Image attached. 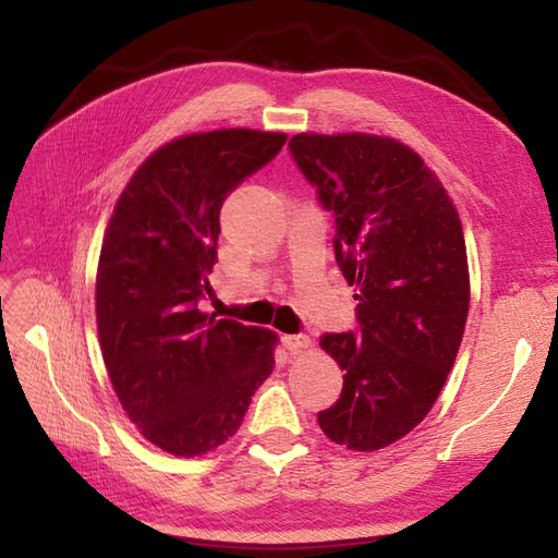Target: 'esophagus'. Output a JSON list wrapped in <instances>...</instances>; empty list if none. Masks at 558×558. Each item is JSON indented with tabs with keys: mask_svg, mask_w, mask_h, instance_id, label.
<instances>
[{
	"mask_svg": "<svg viewBox=\"0 0 558 558\" xmlns=\"http://www.w3.org/2000/svg\"><path fill=\"white\" fill-rule=\"evenodd\" d=\"M281 342H283L286 349L293 351V353H298V351H302V349H307V347L312 344V340H310L307 335H283Z\"/></svg>",
	"mask_w": 558,
	"mask_h": 558,
	"instance_id": "esophagus-1",
	"label": "esophagus"
}]
</instances>
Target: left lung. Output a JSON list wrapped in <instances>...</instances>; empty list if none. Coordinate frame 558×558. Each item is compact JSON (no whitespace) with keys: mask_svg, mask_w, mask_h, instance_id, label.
Returning a JSON list of instances; mask_svg holds the SVG:
<instances>
[{"mask_svg":"<svg viewBox=\"0 0 558 558\" xmlns=\"http://www.w3.org/2000/svg\"><path fill=\"white\" fill-rule=\"evenodd\" d=\"M289 148L335 216V260L359 289V332L320 337L344 386L318 426L377 451L426 418L459 353L470 307L461 218L421 156L391 137L302 132Z\"/></svg>","mask_w":558,"mask_h":558,"instance_id":"obj_1","label":"left lung"}]
</instances>
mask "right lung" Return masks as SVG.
I'll return each mask as SVG.
<instances>
[{"mask_svg":"<svg viewBox=\"0 0 558 558\" xmlns=\"http://www.w3.org/2000/svg\"><path fill=\"white\" fill-rule=\"evenodd\" d=\"M283 144V132L246 128L185 134L140 165L113 207L95 283L99 347L125 414L167 453L223 445L272 375V330L197 302L211 293L226 197Z\"/></svg>","mask_w":558,"mask_h":558,"instance_id":"add662e5","label":"right lung"}]
</instances>
